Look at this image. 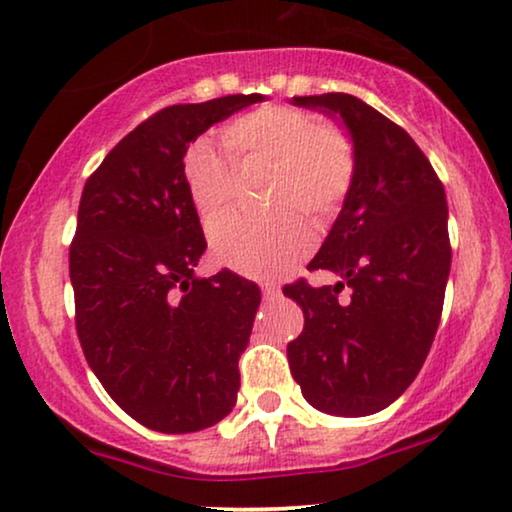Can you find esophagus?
<instances>
[{
    "instance_id": "esophagus-1",
    "label": "esophagus",
    "mask_w": 512,
    "mask_h": 512,
    "mask_svg": "<svg viewBox=\"0 0 512 512\" xmlns=\"http://www.w3.org/2000/svg\"><path fill=\"white\" fill-rule=\"evenodd\" d=\"M279 296H282V289L275 284H263V298L265 300H277Z\"/></svg>"
}]
</instances>
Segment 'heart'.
Here are the masks:
<instances>
[{"label": "heart", "instance_id": "b5f03b06", "mask_svg": "<svg viewBox=\"0 0 512 512\" xmlns=\"http://www.w3.org/2000/svg\"><path fill=\"white\" fill-rule=\"evenodd\" d=\"M228 164L207 142H195L184 156V181L200 221L209 226L233 205L237 174L268 170V219L228 216L209 233L214 256L254 279L282 277L314 247L307 219L331 221L345 205L356 179V149L342 128L314 111L291 104H263L221 128Z\"/></svg>", "mask_w": 512, "mask_h": 512}]
</instances>
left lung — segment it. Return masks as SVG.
Instances as JSON below:
<instances>
[{"label": "left lung", "instance_id": "obj_1", "mask_svg": "<svg viewBox=\"0 0 512 512\" xmlns=\"http://www.w3.org/2000/svg\"><path fill=\"white\" fill-rule=\"evenodd\" d=\"M293 104L345 123L356 179L307 265L340 282L284 286L305 314L303 333L286 347L291 375L312 408L373 415L410 387L436 338L452 263L445 188L415 139L359 97L326 93Z\"/></svg>", "mask_w": 512, "mask_h": 512}]
</instances>
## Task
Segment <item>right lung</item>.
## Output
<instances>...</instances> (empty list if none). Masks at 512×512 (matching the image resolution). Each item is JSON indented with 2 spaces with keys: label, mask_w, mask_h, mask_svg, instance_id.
<instances>
[{
  "label": "right lung",
  "mask_w": 512,
  "mask_h": 512,
  "mask_svg": "<svg viewBox=\"0 0 512 512\" xmlns=\"http://www.w3.org/2000/svg\"><path fill=\"white\" fill-rule=\"evenodd\" d=\"M254 102L263 95L160 109L83 186L69 247L76 333L107 394L146 429H207L237 401V361L261 291L230 270L195 277L207 242L184 156L207 128Z\"/></svg>",
  "instance_id": "add662e5"
}]
</instances>
